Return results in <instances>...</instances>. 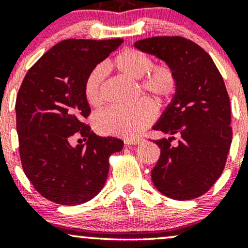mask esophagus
Masks as SVG:
<instances>
[{"label": "esophagus", "mask_w": 248, "mask_h": 248, "mask_svg": "<svg viewBox=\"0 0 248 248\" xmlns=\"http://www.w3.org/2000/svg\"><path fill=\"white\" fill-rule=\"evenodd\" d=\"M144 141V139L142 138H135V139H126L124 143L126 144H140Z\"/></svg>", "instance_id": "34e87169"}]
</instances>
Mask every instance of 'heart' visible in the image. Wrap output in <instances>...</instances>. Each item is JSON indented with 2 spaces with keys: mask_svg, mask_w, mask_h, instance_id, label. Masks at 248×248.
<instances>
[{
  "mask_svg": "<svg viewBox=\"0 0 248 248\" xmlns=\"http://www.w3.org/2000/svg\"><path fill=\"white\" fill-rule=\"evenodd\" d=\"M153 58L136 49H124L107 64L109 69L130 79H140L139 87L143 94L160 106L169 104L177 94L178 77L167 62L153 64ZM105 69L96 66L88 73L84 84V94L92 107L104 102ZM156 118L155 105L141 99L130 107H109L94 116V127L107 135L132 139L140 135Z\"/></svg>",
  "mask_w": 248,
  "mask_h": 248,
  "instance_id": "obj_1",
  "label": "heart"
}]
</instances>
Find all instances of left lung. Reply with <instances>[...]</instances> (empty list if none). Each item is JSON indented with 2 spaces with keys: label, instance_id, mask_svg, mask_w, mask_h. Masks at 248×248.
I'll return each instance as SVG.
<instances>
[{
  "label": "left lung",
  "instance_id": "obj_1",
  "mask_svg": "<svg viewBox=\"0 0 248 248\" xmlns=\"http://www.w3.org/2000/svg\"><path fill=\"white\" fill-rule=\"evenodd\" d=\"M135 47L169 62L178 77L177 94L154 126L170 136L153 141L161 149L152 170L154 184L176 201L197 198L223 173L232 142L231 105L223 77L209 53L184 37H152L138 41Z\"/></svg>",
  "mask_w": 248,
  "mask_h": 248
}]
</instances>
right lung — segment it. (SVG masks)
Masks as SVG:
<instances>
[{
  "label": "right lung",
  "mask_w": 248,
  "mask_h": 248,
  "mask_svg": "<svg viewBox=\"0 0 248 248\" xmlns=\"http://www.w3.org/2000/svg\"><path fill=\"white\" fill-rule=\"evenodd\" d=\"M124 39H66L52 46L25 75L16 98V128L23 170L43 197L62 205L92 199L106 183L109 157L124 141L100 138L84 119L91 108L86 77ZM78 132L85 145L76 148Z\"/></svg>",
  "instance_id": "add662e5"
}]
</instances>
